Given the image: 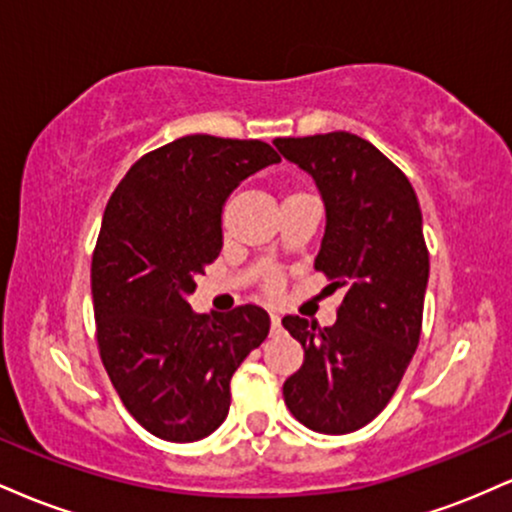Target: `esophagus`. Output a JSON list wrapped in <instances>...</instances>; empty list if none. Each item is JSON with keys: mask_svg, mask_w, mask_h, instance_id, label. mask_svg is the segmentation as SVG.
Listing matches in <instances>:
<instances>
[{"mask_svg": "<svg viewBox=\"0 0 512 512\" xmlns=\"http://www.w3.org/2000/svg\"><path fill=\"white\" fill-rule=\"evenodd\" d=\"M269 322H272V332H279L281 317L279 315H269Z\"/></svg>", "mask_w": 512, "mask_h": 512, "instance_id": "1", "label": "esophagus"}]
</instances>
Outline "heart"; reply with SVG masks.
<instances>
[{
  "mask_svg": "<svg viewBox=\"0 0 512 512\" xmlns=\"http://www.w3.org/2000/svg\"><path fill=\"white\" fill-rule=\"evenodd\" d=\"M272 286H274V284H272Z\"/></svg>",
  "mask_w": 512,
  "mask_h": 512,
  "instance_id": "obj_1",
  "label": "heart"
}]
</instances>
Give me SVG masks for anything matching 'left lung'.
<instances>
[{
    "label": "left lung",
    "mask_w": 512,
    "mask_h": 512,
    "mask_svg": "<svg viewBox=\"0 0 512 512\" xmlns=\"http://www.w3.org/2000/svg\"><path fill=\"white\" fill-rule=\"evenodd\" d=\"M274 146L320 190L327 223L315 269L334 291L344 289L332 327L298 315L281 320L303 346L284 402L303 426L342 436L385 409L419 346L428 284L419 199L390 158L351 132Z\"/></svg>",
    "instance_id": "obj_1"
}]
</instances>
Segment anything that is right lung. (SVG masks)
Segmentation results:
<instances>
[{
    "mask_svg": "<svg viewBox=\"0 0 512 512\" xmlns=\"http://www.w3.org/2000/svg\"><path fill=\"white\" fill-rule=\"evenodd\" d=\"M279 161L257 139L190 134L139 158L105 207L91 262L98 349L122 404L156 438L214 433L233 373L267 339L257 305L197 315L187 298L221 252L226 199Z\"/></svg>",
    "mask_w": 512,
    "mask_h": 512,
    "instance_id": "obj_1",
    "label": "right lung"
}]
</instances>
